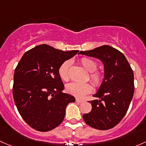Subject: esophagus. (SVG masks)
Returning a JSON list of instances; mask_svg holds the SVG:
<instances>
[{"instance_id": "1", "label": "esophagus", "mask_w": 146, "mask_h": 146, "mask_svg": "<svg viewBox=\"0 0 146 146\" xmlns=\"http://www.w3.org/2000/svg\"><path fill=\"white\" fill-rule=\"evenodd\" d=\"M76 103H82V102H84L83 100H82V99L80 98H76Z\"/></svg>"}]
</instances>
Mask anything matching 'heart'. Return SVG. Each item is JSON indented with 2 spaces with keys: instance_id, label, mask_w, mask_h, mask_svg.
Returning <instances> with one entry per match:
<instances>
[{
  "instance_id": "heart-1",
  "label": "heart",
  "mask_w": 146,
  "mask_h": 146,
  "mask_svg": "<svg viewBox=\"0 0 146 146\" xmlns=\"http://www.w3.org/2000/svg\"><path fill=\"white\" fill-rule=\"evenodd\" d=\"M81 64L87 71L90 72L89 79L91 83L95 87H99L102 85L104 81V74L100 71L96 70L98 64L93 60L87 58H83L80 60ZM70 62L69 61L63 62L58 69V74L60 77L63 81H67L69 79V68ZM67 90L69 94L82 98L86 94H89L92 90L91 84L88 83H78L72 82L67 86Z\"/></svg>"
}]
</instances>
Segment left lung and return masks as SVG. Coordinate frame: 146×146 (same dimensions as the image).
Listing matches in <instances>:
<instances>
[{
  "label": "left lung",
  "mask_w": 146,
  "mask_h": 146,
  "mask_svg": "<svg viewBox=\"0 0 146 146\" xmlns=\"http://www.w3.org/2000/svg\"><path fill=\"white\" fill-rule=\"evenodd\" d=\"M79 54L100 60L105 70L104 81L94 95L97 99L89 101L91 111L83 115L84 121L99 130L113 128L126 115L133 98V70L124 54L111 46H103Z\"/></svg>",
  "instance_id": "1"
}]
</instances>
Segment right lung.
I'll return each mask as SVG.
<instances>
[{"label":"right lung","mask_w":146,"mask_h":146,"mask_svg":"<svg viewBox=\"0 0 146 146\" xmlns=\"http://www.w3.org/2000/svg\"><path fill=\"white\" fill-rule=\"evenodd\" d=\"M79 50L62 51L42 44L27 51L15 70L13 94L19 115L31 128L48 131L62 122L74 97L64 94L58 74L63 62Z\"/></svg>","instance_id":"right-lung-1"}]
</instances>
